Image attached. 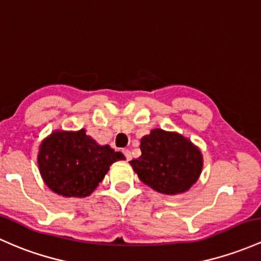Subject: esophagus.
<instances>
[{"label":"esophagus","instance_id":"obj_1","mask_svg":"<svg viewBox=\"0 0 261 261\" xmlns=\"http://www.w3.org/2000/svg\"><path fill=\"white\" fill-rule=\"evenodd\" d=\"M123 154H124V156H125V159H127V161H130V159H132V154H130L129 150L124 149V150H123Z\"/></svg>","mask_w":261,"mask_h":261}]
</instances>
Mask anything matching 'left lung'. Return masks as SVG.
Instances as JSON below:
<instances>
[{"label":"left lung","mask_w":261,"mask_h":261,"mask_svg":"<svg viewBox=\"0 0 261 261\" xmlns=\"http://www.w3.org/2000/svg\"><path fill=\"white\" fill-rule=\"evenodd\" d=\"M141 150L142 155L129 163L143 183L156 192L180 194L200 175V150L180 134L153 129L141 139Z\"/></svg>","instance_id":"1"}]
</instances>
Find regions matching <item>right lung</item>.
I'll return each mask as SVG.
<instances>
[{
  "instance_id": "1",
  "label": "right lung",
  "mask_w": 261,
  "mask_h": 261,
  "mask_svg": "<svg viewBox=\"0 0 261 261\" xmlns=\"http://www.w3.org/2000/svg\"><path fill=\"white\" fill-rule=\"evenodd\" d=\"M124 159L109 145H98L85 129L60 130L41 144L38 167L53 192L67 198H85L103 180L109 165Z\"/></svg>"
}]
</instances>
